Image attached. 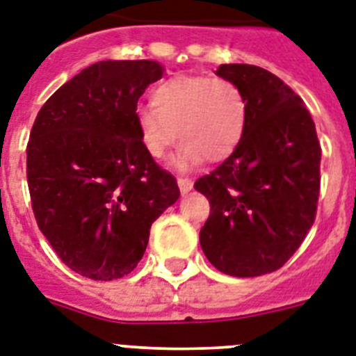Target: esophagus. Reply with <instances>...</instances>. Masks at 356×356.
Returning a JSON list of instances; mask_svg holds the SVG:
<instances>
[{
  "label": "esophagus",
  "mask_w": 356,
  "mask_h": 356,
  "mask_svg": "<svg viewBox=\"0 0 356 356\" xmlns=\"http://www.w3.org/2000/svg\"><path fill=\"white\" fill-rule=\"evenodd\" d=\"M177 184H179V190H181V193H183V195H186V193L193 188V183L190 181V179H177Z\"/></svg>",
  "instance_id": "1"
}]
</instances>
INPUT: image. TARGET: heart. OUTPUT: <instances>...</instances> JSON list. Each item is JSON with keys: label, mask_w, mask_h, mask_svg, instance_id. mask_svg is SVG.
Masks as SVG:
<instances>
[{"label": "heart", "mask_w": 356, "mask_h": 356, "mask_svg": "<svg viewBox=\"0 0 356 356\" xmlns=\"http://www.w3.org/2000/svg\"><path fill=\"white\" fill-rule=\"evenodd\" d=\"M152 106L135 113L144 149L153 159H163L177 137L183 138L172 161L179 170L193 168L203 159L225 161L238 148L247 128L243 91L236 83L212 76L170 78L153 88Z\"/></svg>", "instance_id": "heart-1"}]
</instances>
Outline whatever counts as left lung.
I'll return each mask as SVG.
<instances>
[{
    "label": "left lung",
    "instance_id": "left-lung-1",
    "mask_svg": "<svg viewBox=\"0 0 356 356\" xmlns=\"http://www.w3.org/2000/svg\"><path fill=\"white\" fill-rule=\"evenodd\" d=\"M216 73L243 91L248 117L232 155L195 181L212 204L199 241L218 270L252 278L283 267L313 227L322 149L303 100L276 74L248 63Z\"/></svg>",
    "mask_w": 356,
    "mask_h": 356
}]
</instances>
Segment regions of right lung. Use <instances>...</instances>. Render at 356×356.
Here are the masks:
<instances>
[{
    "label": "right lung",
    "instance_id": "1",
    "mask_svg": "<svg viewBox=\"0 0 356 356\" xmlns=\"http://www.w3.org/2000/svg\"><path fill=\"white\" fill-rule=\"evenodd\" d=\"M164 67L104 60L63 83L34 120L27 181L36 223L58 258L86 278L129 274L149 228L181 192L143 146L135 113Z\"/></svg>",
    "mask_w": 356,
    "mask_h": 356
}]
</instances>
